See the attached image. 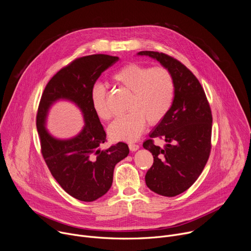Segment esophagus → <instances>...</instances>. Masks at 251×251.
I'll use <instances>...</instances> for the list:
<instances>
[{
	"label": "esophagus",
	"instance_id": "esophagus-1",
	"mask_svg": "<svg viewBox=\"0 0 251 251\" xmlns=\"http://www.w3.org/2000/svg\"><path fill=\"white\" fill-rule=\"evenodd\" d=\"M129 149H130V151L135 152V151H137L139 149V145H137V144H129Z\"/></svg>",
	"mask_w": 251,
	"mask_h": 251
}]
</instances>
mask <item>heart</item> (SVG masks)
<instances>
[{"label":"heart","mask_w":251,"mask_h":251,"mask_svg":"<svg viewBox=\"0 0 251 251\" xmlns=\"http://www.w3.org/2000/svg\"><path fill=\"white\" fill-rule=\"evenodd\" d=\"M114 82L130 92L127 104L129 112L114 120L108 127V136L114 142L136 141L146 127L160 123L169 112L175 94V83L170 71L161 66L149 68L130 62L118 69L112 76ZM106 89L94 84L90 100L95 114L102 120L111 113L106 103Z\"/></svg>","instance_id":"heart-1"}]
</instances>
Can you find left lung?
<instances>
[{"instance_id":"1","label":"left lung","mask_w":251,"mask_h":251,"mask_svg":"<svg viewBox=\"0 0 251 251\" xmlns=\"http://www.w3.org/2000/svg\"><path fill=\"white\" fill-rule=\"evenodd\" d=\"M137 55L159 61L174 79L171 108L151 131V139L143 143V147L154 157L153 166L145 176L147 187L158 195L175 197L197 181L208 160L211 111L201 83L183 63L157 51H140ZM156 136L165 140V149L153 145L151 138Z\"/></svg>"}]
</instances>
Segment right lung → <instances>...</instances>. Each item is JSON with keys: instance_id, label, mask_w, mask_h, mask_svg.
<instances>
[{"instance_id": "add662e5", "label": "right lung", "mask_w": 251, "mask_h": 251, "mask_svg": "<svg viewBox=\"0 0 251 251\" xmlns=\"http://www.w3.org/2000/svg\"><path fill=\"white\" fill-rule=\"evenodd\" d=\"M118 59L107 54L77 58L49 81L41 98L37 129L44 159L60 187L81 201H93L108 192L115 165L129 154L128 145L122 142L106 150L99 149L106 141V133L90 100L98 77ZM61 100L74 102L85 121L82 131L69 139L52 136L45 127L50 107Z\"/></svg>"}]
</instances>
